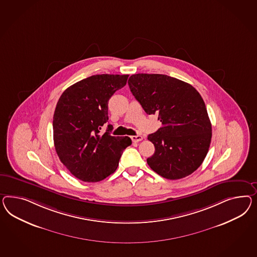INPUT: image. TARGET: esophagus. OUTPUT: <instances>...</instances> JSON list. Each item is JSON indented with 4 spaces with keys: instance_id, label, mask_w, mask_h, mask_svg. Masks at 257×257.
<instances>
[{
    "instance_id": "34e87169",
    "label": "esophagus",
    "mask_w": 257,
    "mask_h": 257,
    "mask_svg": "<svg viewBox=\"0 0 257 257\" xmlns=\"http://www.w3.org/2000/svg\"><path fill=\"white\" fill-rule=\"evenodd\" d=\"M131 139H132L133 142H139V141H141L143 139V138L141 136L138 135V136H132Z\"/></svg>"
}]
</instances>
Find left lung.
<instances>
[{
	"mask_svg": "<svg viewBox=\"0 0 257 257\" xmlns=\"http://www.w3.org/2000/svg\"><path fill=\"white\" fill-rule=\"evenodd\" d=\"M128 84L147 114H157L162 127L148 136L155 152L147 163L168 180H180L201 166L211 141L204 100L190 84L160 74H136Z\"/></svg>",
	"mask_w": 257,
	"mask_h": 257,
	"instance_id": "obj_1",
	"label": "left lung"
}]
</instances>
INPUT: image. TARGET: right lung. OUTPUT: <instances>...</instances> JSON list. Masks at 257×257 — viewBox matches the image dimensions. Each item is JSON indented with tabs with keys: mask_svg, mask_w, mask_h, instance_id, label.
Instances as JSON below:
<instances>
[{
	"mask_svg": "<svg viewBox=\"0 0 257 257\" xmlns=\"http://www.w3.org/2000/svg\"><path fill=\"white\" fill-rule=\"evenodd\" d=\"M129 75H95L70 86L56 105L53 139L61 162L78 180L102 181L115 172L122 152L132 144L128 137H112L107 125L108 100L124 87Z\"/></svg>",
	"mask_w": 257,
	"mask_h": 257,
	"instance_id": "add662e5",
	"label": "right lung"
}]
</instances>
